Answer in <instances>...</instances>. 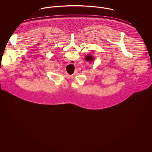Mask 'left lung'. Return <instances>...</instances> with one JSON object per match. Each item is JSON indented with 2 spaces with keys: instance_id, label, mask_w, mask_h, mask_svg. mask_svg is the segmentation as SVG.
Masks as SVG:
<instances>
[{
  "instance_id": "1",
  "label": "left lung",
  "mask_w": 152,
  "mask_h": 152,
  "mask_svg": "<svg viewBox=\"0 0 152 152\" xmlns=\"http://www.w3.org/2000/svg\"><path fill=\"white\" fill-rule=\"evenodd\" d=\"M85 60H86L87 61H89V62L91 63V62H92V61H94V60H95V58H94L92 55H87V56L85 57Z\"/></svg>"
}]
</instances>
